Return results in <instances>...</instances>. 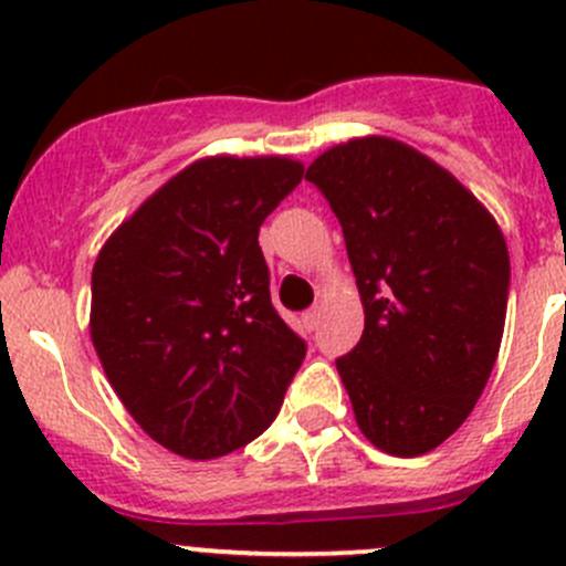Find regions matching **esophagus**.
<instances>
[{
  "mask_svg": "<svg viewBox=\"0 0 566 566\" xmlns=\"http://www.w3.org/2000/svg\"><path fill=\"white\" fill-rule=\"evenodd\" d=\"M319 315H323V312H319L317 306H315V310L304 312V317H301V323H304V328H306V331H315L317 325H319Z\"/></svg>",
  "mask_w": 566,
  "mask_h": 566,
  "instance_id": "obj_1",
  "label": "esophagus"
}]
</instances>
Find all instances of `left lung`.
Listing matches in <instances>:
<instances>
[{"label":"left lung","mask_w":566,"mask_h":566,"mask_svg":"<svg viewBox=\"0 0 566 566\" xmlns=\"http://www.w3.org/2000/svg\"><path fill=\"white\" fill-rule=\"evenodd\" d=\"M345 235L361 342L336 358L358 430L394 458L441 447L499 358L510 251L488 208L391 136H356L306 169Z\"/></svg>","instance_id":"obj_1"}]
</instances>
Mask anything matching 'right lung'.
Instances as JSON below:
<instances>
[{"instance_id":"1","label":"right lung","mask_w":566,"mask_h":566,"mask_svg":"<svg viewBox=\"0 0 566 566\" xmlns=\"http://www.w3.org/2000/svg\"><path fill=\"white\" fill-rule=\"evenodd\" d=\"M304 177L290 156H208L101 247L90 336L136 424L186 460L271 427L306 345L276 315L260 224Z\"/></svg>"}]
</instances>
